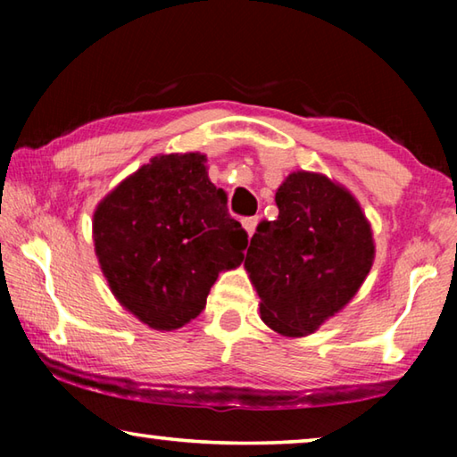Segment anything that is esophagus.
<instances>
[{
	"label": "esophagus",
	"mask_w": 457,
	"mask_h": 457,
	"mask_svg": "<svg viewBox=\"0 0 457 457\" xmlns=\"http://www.w3.org/2000/svg\"><path fill=\"white\" fill-rule=\"evenodd\" d=\"M258 215H253V218H244L242 220V226H244V229L247 231V236H252L253 231H256V226H258Z\"/></svg>",
	"instance_id": "esophagus-1"
}]
</instances>
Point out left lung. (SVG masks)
I'll list each match as a JSON object with an SVG mask.
<instances>
[{
    "label": "left lung",
    "mask_w": 457,
    "mask_h": 457,
    "mask_svg": "<svg viewBox=\"0 0 457 457\" xmlns=\"http://www.w3.org/2000/svg\"><path fill=\"white\" fill-rule=\"evenodd\" d=\"M276 205L280 213L258 223L244 266L262 320L284 337H304L357 294L373 266V234L351 193L324 175L292 173Z\"/></svg>",
    "instance_id": "8db88e82"
}]
</instances>
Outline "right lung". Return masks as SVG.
<instances>
[{
    "instance_id": "right-lung-1",
    "label": "right lung",
    "mask_w": 457,
    "mask_h": 457,
    "mask_svg": "<svg viewBox=\"0 0 457 457\" xmlns=\"http://www.w3.org/2000/svg\"><path fill=\"white\" fill-rule=\"evenodd\" d=\"M199 153L161 154L95 213V245L122 306L157 330L201 314L221 270L242 264L247 231Z\"/></svg>"
}]
</instances>
